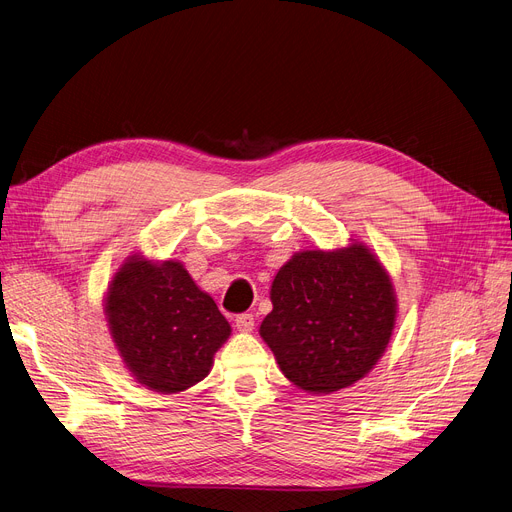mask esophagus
<instances>
[{"instance_id":"34e87169","label":"esophagus","mask_w":512,"mask_h":512,"mask_svg":"<svg viewBox=\"0 0 512 512\" xmlns=\"http://www.w3.org/2000/svg\"><path fill=\"white\" fill-rule=\"evenodd\" d=\"M234 323H236V329H238V331H253V327H255V317H253L251 313H241V315H236Z\"/></svg>"}]
</instances>
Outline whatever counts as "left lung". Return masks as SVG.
<instances>
[{
  "label": "left lung",
  "mask_w": 512,
  "mask_h": 512,
  "mask_svg": "<svg viewBox=\"0 0 512 512\" xmlns=\"http://www.w3.org/2000/svg\"><path fill=\"white\" fill-rule=\"evenodd\" d=\"M259 333L284 377L309 393L360 381L383 356L397 315L385 267L364 245L300 251L271 284Z\"/></svg>",
  "instance_id": "left-lung-1"
}]
</instances>
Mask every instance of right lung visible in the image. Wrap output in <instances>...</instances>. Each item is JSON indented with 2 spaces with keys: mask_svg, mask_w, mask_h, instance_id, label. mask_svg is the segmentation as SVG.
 I'll return each instance as SVG.
<instances>
[{
  "mask_svg": "<svg viewBox=\"0 0 512 512\" xmlns=\"http://www.w3.org/2000/svg\"><path fill=\"white\" fill-rule=\"evenodd\" d=\"M105 313L127 370L164 395L206 379L230 335L214 298L179 261L127 257L109 284Z\"/></svg>",
  "mask_w": 512,
  "mask_h": 512,
  "instance_id": "right-lung-1",
  "label": "right lung"
}]
</instances>
